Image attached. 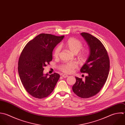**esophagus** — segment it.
<instances>
[{
  "instance_id": "1",
  "label": "esophagus",
  "mask_w": 125,
  "mask_h": 125,
  "mask_svg": "<svg viewBox=\"0 0 125 125\" xmlns=\"http://www.w3.org/2000/svg\"><path fill=\"white\" fill-rule=\"evenodd\" d=\"M62 76L63 78H66V77H68V75H67V74H63V75H62Z\"/></svg>"
}]
</instances>
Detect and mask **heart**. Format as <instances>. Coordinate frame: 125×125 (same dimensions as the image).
<instances>
[{
  "label": "heart",
  "mask_w": 125,
  "mask_h": 125,
  "mask_svg": "<svg viewBox=\"0 0 125 125\" xmlns=\"http://www.w3.org/2000/svg\"><path fill=\"white\" fill-rule=\"evenodd\" d=\"M64 47L69 50L72 53H77L82 48V43L78 40L74 38H70L66 41L63 44ZM60 52V48L57 47L55 49L54 52L53 56L55 58H57ZM88 54V51L85 50L81 53L82 58H84L87 56ZM76 65L73 63H69L63 64L60 67V70L65 73H72L75 68H76Z\"/></svg>",
  "instance_id": "1"
}]
</instances>
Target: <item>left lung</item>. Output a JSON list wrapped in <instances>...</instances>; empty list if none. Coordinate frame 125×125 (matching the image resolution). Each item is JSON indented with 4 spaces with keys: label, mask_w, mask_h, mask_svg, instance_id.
Instances as JSON below:
<instances>
[{
    "label": "left lung",
    "mask_w": 125,
    "mask_h": 125,
    "mask_svg": "<svg viewBox=\"0 0 125 125\" xmlns=\"http://www.w3.org/2000/svg\"><path fill=\"white\" fill-rule=\"evenodd\" d=\"M89 47L90 53L80 69L87 73L85 80L75 77L73 91L78 96L88 98L98 94L106 83L110 71V59L107 52L96 37L87 32L81 33Z\"/></svg>",
    "instance_id": "1"
}]
</instances>
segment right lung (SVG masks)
I'll return each instance as SVG.
<instances>
[{
  "mask_svg": "<svg viewBox=\"0 0 125 125\" xmlns=\"http://www.w3.org/2000/svg\"><path fill=\"white\" fill-rule=\"evenodd\" d=\"M51 34L41 33L29 41L19 57L18 71L27 92L33 97L42 99L53 91L60 75L44 74V67L52 59V51L64 38Z\"/></svg>",
  "mask_w": 125,
  "mask_h": 125,
  "instance_id": "right-lung-1",
  "label": "right lung"
}]
</instances>
